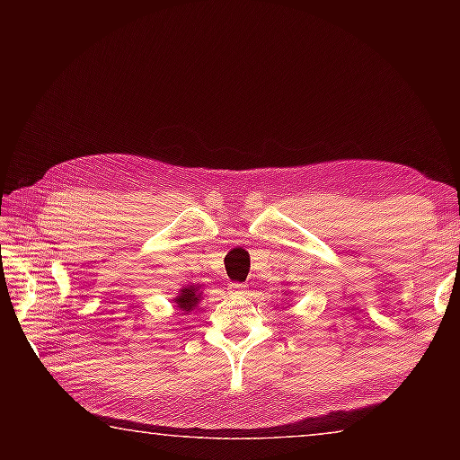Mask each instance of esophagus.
Segmentation results:
<instances>
[{"label": "esophagus", "mask_w": 460, "mask_h": 460, "mask_svg": "<svg viewBox=\"0 0 460 460\" xmlns=\"http://www.w3.org/2000/svg\"><path fill=\"white\" fill-rule=\"evenodd\" d=\"M229 294L241 296V298H243V296L249 294V286L247 284H231L229 286Z\"/></svg>", "instance_id": "1"}]
</instances>
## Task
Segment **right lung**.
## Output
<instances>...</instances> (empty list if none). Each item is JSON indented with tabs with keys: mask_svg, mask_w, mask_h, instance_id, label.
<instances>
[{
	"mask_svg": "<svg viewBox=\"0 0 460 460\" xmlns=\"http://www.w3.org/2000/svg\"><path fill=\"white\" fill-rule=\"evenodd\" d=\"M199 296H197V288L190 286V288H182L181 294L176 296V302H178V308H192V305H197Z\"/></svg>",
	"mask_w": 460,
	"mask_h": 460,
	"instance_id": "1",
	"label": "right lung"
}]
</instances>
